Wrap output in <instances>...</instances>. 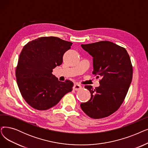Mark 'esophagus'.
<instances>
[{"instance_id": "esophagus-1", "label": "esophagus", "mask_w": 148, "mask_h": 148, "mask_svg": "<svg viewBox=\"0 0 148 148\" xmlns=\"http://www.w3.org/2000/svg\"><path fill=\"white\" fill-rule=\"evenodd\" d=\"M81 88H82V86L79 84H77V83H75L73 86V89L74 91H78V90H80Z\"/></svg>"}]
</instances>
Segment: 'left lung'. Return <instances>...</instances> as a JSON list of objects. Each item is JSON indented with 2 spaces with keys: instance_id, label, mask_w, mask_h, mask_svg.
<instances>
[{
  "instance_id": "1",
  "label": "left lung",
  "mask_w": 148,
  "mask_h": 148,
  "mask_svg": "<svg viewBox=\"0 0 148 148\" xmlns=\"http://www.w3.org/2000/svg\"><path fill=\"white\" fill-rule=\"evenodd\" d=\"M81 46L93 57L92 74L101 79L99 87L85 86L91 97L81 108L92 119L106 117L118 110L129 89L133 73L130 56L125 48L109 41Z\"/></svg>"
}]
</instances>
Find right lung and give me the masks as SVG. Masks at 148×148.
<instances>
[{"mask_svg":"<svg viewBox=\"0 0 148 148\" xmlns=\"http://www.w3.org/2000/svg\"><path fill=\"white\" fill-rule=\"evenodd\" d=\"M72 43L56 37H42L23 48L16 70L17 83L27 103L44 111L57 105L73 90L70 80L59 81L53 69L63 62V56Z\"/></svg>","mask_w":148,"mask_h":148,"instance_id":"right-lung-1","label":"right lung"}]
</instances>
